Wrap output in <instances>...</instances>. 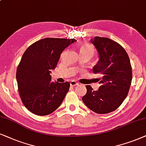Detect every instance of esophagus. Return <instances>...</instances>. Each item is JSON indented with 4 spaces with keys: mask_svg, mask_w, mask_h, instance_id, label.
<instances>
[{
    "mask_svg": "<svg viewBox=\"0 0 146 146\" xmlns=\"http://www.w3.org/2000/svg\"><path fill=\"white\" fill-rule=\"evenodd\" d=\"M70 85H71V86L74 87V86H76V85H78V83L76 82L75 81H71V82H70Z\"/></svg>",
    "mask_w": 146,
    "mask_h": 146,
    "instance_id": "esophagus-1",
    "label": "esophagus"
}]
</instances>
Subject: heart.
<instances>
[{"instance_id": "obj_1", "label": "heart", "mask_w": 146, "mask_h": 146, "mask_svg": "<svg viewBox=\"0 0 146 146\" xmlns=\"http://www.w3.org/2000/svg\"><path fill=\"white\" fill-rule=\"evenodd\" d=\"M79 52H80V53L90 54L92 56L93 53H94V48L91 44L84 43L81 45L80 48H79Z\"/></svg>"}]
</instances>
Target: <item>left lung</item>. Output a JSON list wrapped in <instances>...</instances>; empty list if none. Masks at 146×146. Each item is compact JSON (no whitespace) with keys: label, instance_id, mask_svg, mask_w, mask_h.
Returning <instances> with one entry per match:
<instances>
[{"label":"left lung","instance_id":"obj_1","mask_svg":"<svg viewBox=\"0 0 146 146\" xmlns=\"http://www.w3.org/2000/svg\"><path fill=\"white\" fill-rule=\"evenodd\" d=\"M90 40L99 55L93 71L102 77L98 79V90L93 91L87 85V93L82 100L93 111L108 113L117 110L127 96L132 79L131 66L125 49L117 42L100 36Z\"/></svg>","mask_w":146,"mask_h":146}]
</instances>
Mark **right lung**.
<instances>
[{
    "mask_svg": "<svg viewBox=\"0 0 146 146\" xmlns=\"http://www.w3.org/2000/svg\"><path fill=\"white\" fill-rule=\"evenodd\" d=\"M73 38H46L27 48L17 70L19 92L26 108L37 115H46L59 107L69 89V82L51 81L64 49L76 42Z\"/></svg>",
    "mask_w": 146,
    "mask_h": 146,
    "instance_id": "1",
    "label": "right lung"
}]
</instances>
